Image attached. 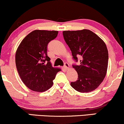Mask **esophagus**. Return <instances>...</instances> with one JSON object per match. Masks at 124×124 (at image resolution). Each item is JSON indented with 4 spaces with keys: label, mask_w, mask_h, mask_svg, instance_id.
<instances>
[{
    "label": "esophagus",
    "mask_w": 124,
    "mask_h": 124,
    "mask_svg": "<svg viewBox=\"0 0 124 124\" xmlns=\"http://www.w3.org/2000/svg\"><path fill=\"white\" fill-rule=\"evenodd\" d=\"M63 68H65V69H69V65L68 63H67V62H65V63H64Z\"/></svg>",
    "instance_id": "1"
}]
</instances>
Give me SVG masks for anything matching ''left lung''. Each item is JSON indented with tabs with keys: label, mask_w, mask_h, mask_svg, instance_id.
<instances>
[{
	"label": "left lung",
	"mask_w": 124,
	"mask_h": 124,
	"mask_svg": "<svg viewBox=\"0 0 124 124\" xmlns=\"http://www.w3.org/2000/svg\"><path fill=\"white\" fill-rule=\"evenodd\" d=\"M63 36L74 60L78 62L81 56L80 65H73L78 79L71 82V86L80 93L94 90L106 75L108 53L106 44L89 30L64 31Z\"/></svg>",
	"instance_id": "obj_1"
}]
</instances>
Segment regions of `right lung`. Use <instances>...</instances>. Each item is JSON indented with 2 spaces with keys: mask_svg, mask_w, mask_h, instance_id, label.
Wrapping results in <instances>:
<instances>
[{
  "mask_svg": "<svg viewBox=\"0 0 124 124\" xmlns=\"http://www.w3.org/2000/svg\"><path fill=\"white\" fill-rule=\"evenodd\" d=\"M58 31L37 30L23 39L16 53V65L21 80L35 92L47 90L60 69L53 68L47 55L48 44Z\"/></svg>",
  "mask_w": 124,
  "mask_h": 124,
  "instance_id": "obj_1",
  "label": "right lung"
}]
</instances>
